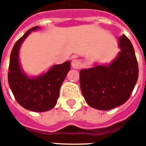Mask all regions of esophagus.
<instances>
[{"instance_id": "esophagus-1", "label": "esophagus", "mask_w": 146, "mask_h": 146, "mask_svg": "<svg viewBox=\"0 0 146 146\" xmlns=\"http://www.w3.org/2000/svg\"><path fill=\"white\" fill-rule=\"evenodd\" d=\"M71 66L73 68H76V69L80 68V66H81V62H80V60L79 58H76L72 59V61H71Z\"/></svg>"}]
</instances>
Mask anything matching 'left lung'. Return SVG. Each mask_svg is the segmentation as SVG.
<instances>
[{
  "mask_svg": "<svg viewBox=\"0 0 146 146\" xmlns=\"http://www.w3.org/2000/svg\"><path fill=\"white\" fill-rule=\"evenodd\" d=\"M119 45L121 52L108 66L80 71L82 94L93 108L107 110L125 103L137 81V60L132 43L123 35Z\"/></svg>",
  "mask_w": 146,
  "mask_h": 146,
  "instance_id": "obj_1",
  "label": "left lung"
}]
</instances>
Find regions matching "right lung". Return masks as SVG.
<instances>
[{"instance_id":"add662e5","label":"right lung","mask_w":146,"mask_h":146,"mask_svg":"<svg viewBox=\"0 0 146 146\" xmlns=\"http://www.w3.org/2000/svg\"><path fill=\"white\" fill-rule=\"evenodd\" d=\"M38 28L39 27H34L29 29L14 44L10 53L8 82L20 106L31 111L44 112L53 108L57 104L60 88L70 70V63L67 61L55 65L45 74L36 78H29L22 71L19 61L20 46L30 32Z\"/></svg>"}]
</instances>
